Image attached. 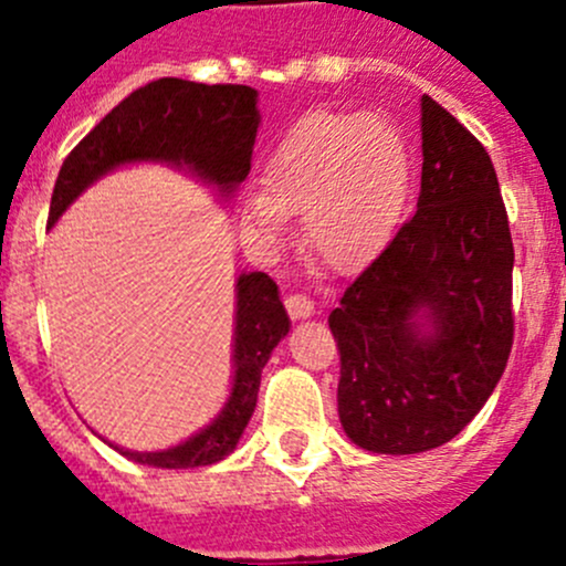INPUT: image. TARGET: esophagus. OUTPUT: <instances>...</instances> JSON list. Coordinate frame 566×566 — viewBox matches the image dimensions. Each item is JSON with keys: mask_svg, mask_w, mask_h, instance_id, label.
<instances>
[{"mask_svg": "<svg viewBox=\"0 0 566 566\" xmlns=\"http://www.w3.org/2000/svg\"><path fill=\"white\" fill-rule=\"evenodd\" d=\"M284 306H287L290 317L293 319H306L315 315V304H312V298H306L304 293H290L287 298H284Z\"/></svg>", "mask_w": 566, "mask_h": 566, "instance_id": "1", "label": "esophagus"}]
</instances>
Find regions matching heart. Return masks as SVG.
<instances>
[{
  "label": "heart",
  "mask_w": 566,
  "mask_h": 566,
  "mask_svg": "<svg viewBox=\"0 0 566 566\" xmlns=\"http://www.w3.org/2000/svg\"><path fill=\"white\" fill-rule=\"evenodd\" d=\"M410 175V147L389 117L310 112L271 153L243 221L260 241L279 243L287 216L304 213L306 254L331 271H353L391 238Z\"/></svg>",
  "instance_id": "obj_1"
}]
</instances>
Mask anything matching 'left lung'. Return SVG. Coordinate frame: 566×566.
Wrapping results in <instances>:
<instances>
[{"mask_svg": "<svg viewBox=\"0 0 566 566\" xmlns=\"http://www.w3.org/2000/svg\"><path fill=\"white\" fill-rule=\"evenodd\" d=\"M416 216L328 315L339 421L356 447L419 454L482 410L512 350L510 221L488 150L421 95Z\"/></svg>", "mask_w": 566, "mask_h": 566, "instance_id": "1", "label": "left lung"}]
</instances>
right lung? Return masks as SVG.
<instances>
[{"label": "right lung", "instance_id": "obj_1", "mask_svg": "<svg viewBox=\"0 0 566 566\" xmlns=\"http://www.w3.org/2000/svg\"><path fill=\"white\" fill-rule=\"evenodd\" d=\"M260 108L247 84H197L158 78L130 93L78 142L56 175L49 227L101 177L128 164H167L197 177L230 202L251 169ZM290 317L268 273H241L235 282L232 386L224 408L182 443L158 452L117 449L123 458L153 468L213 465L235 452L256 408L262 367L287 336Z\"/></svg>", "mask_w": 566, "mask_h": 566}]
</instances>
